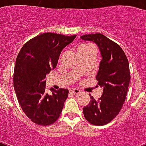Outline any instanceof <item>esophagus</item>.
Wrapping results in <instances>:
<instances>
[{"mask_svg": "<svg viewBox=\"0 0 146 146\" xmlns=\"http://www.w3.org/2000/svg\"><path fill=\"white\" fill-rule=\"evenodd\" d=\"M71 92H72L74 95H78V94L81 93V91L79 90L78 89H71Z\"/></svg>", "mask_w": 146, "mask_h": 146, "instance_id": "34e87169", "label": "esophagus"}]
</instances>
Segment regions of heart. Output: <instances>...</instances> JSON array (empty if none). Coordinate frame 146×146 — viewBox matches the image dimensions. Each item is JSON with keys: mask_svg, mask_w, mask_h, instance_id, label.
Wrapping results in <instances>:
<instances>
[{"mask_svg": "<svg viewBox=\"0 0 146 146\" xmlns=\"http://www.w3.org/2000/svg\"><path fill=\"white\" fill-rule=\"evenodd\" d=\"M95 50V48H94V47L92 45L89 44H82L78 47L77 52L78 54H80V53L86 52V51H89V50Z\"/></svg>", "mask_w": 146, "mask_h": 146, "instance_id": "obj_1", "label": "heart"}]
</instances>
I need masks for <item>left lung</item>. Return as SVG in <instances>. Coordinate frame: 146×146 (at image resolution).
I'll list each match as a JSON object with an SVG mask.
<instances>
[{
	"mask_svg": "<svg viewBox=\"0 0 146 146\" xmlns=\"http://www.w3.org/2000/svg\"><path fill=\"white\" fill-rule=\"evenodd\" d=\"M81 39L97 44L102 56L96 80L103 89L102 96L90 97L89 104L83 108L87 121L96 126L111 122L120 113L126 100L130 81L129 62L123 49L100 33L84 35Z\"/></svg>",
	"mask_w": 146,
	"mask_h": 146,
	"instance_id": "left-lung-1",
	"label": "left lung"
}]
</instances>
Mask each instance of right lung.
<instances>
[{"label": "right lung", "mask_w": 146, "mask_h": 146, "mask_svg": "<svg viewBox=\"0 0 146 146\" xmlns=\"http://www.w3.org/2000/svg\"><path fill=\"white\" fill-rule=\"evenodd\" d=\"M76 36L43 33L26 42L18 54L13 87L21 108L35 123L52 124L60 115L68 89L51 88L49 95L45 92V78L57 66L62 50Z\"/></svg>", "instance_id": "obj_1"}]
</instances>
